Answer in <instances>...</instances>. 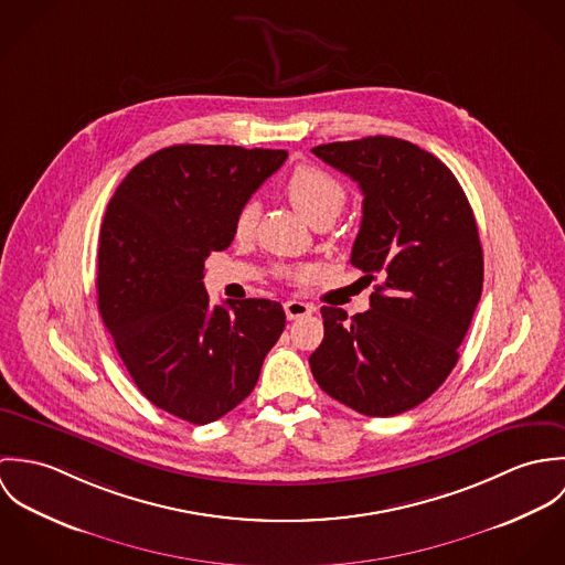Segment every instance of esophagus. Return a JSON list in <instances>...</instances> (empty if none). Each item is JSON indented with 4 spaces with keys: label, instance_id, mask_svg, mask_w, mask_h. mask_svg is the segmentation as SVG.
<instances>
[{
    "label": "esophagus",
    "instance_id": "1",
    "mask_svg": "<svg viewBox=\"0 0 565 565\" xmlns=\"http://www.w3.org/2000/svg\"><path fill=\"white\" fill-rule=\"evenodd\" d=\"M282 309H285L287 320H298V318L311 316V313L316 311V307H311V305H307V302H300V300H287V302L282 305Z\"/></svg>",
    "mask_w": 565,
    "mask_h": 565
}]
</instances>
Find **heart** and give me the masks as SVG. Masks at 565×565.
<instances>
[{
  "label": "heart",
  "mask_w": 565,
  "mask_h": 565,
  "mask_svg": "<svg viewBox=\"0 0 565 565\" xmlns=\"http://www.w3.org/2000/svg\"><path fill=\"white\" fill-rule=\"evenodd\" d=\"M285 195L291 206L309 222H332L345 204V186L316 164H298L285 180ZM256 206L252 202L243 204L235 215L233 233L237 239H247L254 231ZM305 271H294L291 278H300Z\"/></svg>",
  "instance_id": "b5f03b06"
}]
</instances>
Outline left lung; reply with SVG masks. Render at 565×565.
<instances>
[{
  "mask_svg": "<svg viewBox=\"0 0 565 565\" xmlns=\"http://www.w3.org/2000/svg\"><path fill=\"white\" fill-rule=\"evenodd\" d=\"M313 154L359 182L363 220L350 263L381 282L370 311L352 320L322 307L311 372L363 415H398L435 394L459 361L483 291L477 220L455 173L403 139L337 141Z\"/></svg>",
  "mask_w": 565,
  "mask_h": 565,
  "instance_id": "obj_1",
  "label": "left lung"
}]
</instances>
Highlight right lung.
Returning <instances> with one entry per match:
<instances>
[{
    "label": "right lung",
    "mask_w": 565,
    "mask_h": 565,
    "mask_svg": "<svg viewBox=\"0 0 565 565\" xmlns=\"http://www.w3.org/2000/svg\"><path fill=\"white\" fill-rule=\"evenodd\" d=\"M285 150L171 146L130 169L108 202L97 249V309L141 394L209 424L254 390L285 328L280 302L211 305L204 260L285 162Z\"/></svg>",
    "instance_id": "right-lung-1"
}]
</instances>
